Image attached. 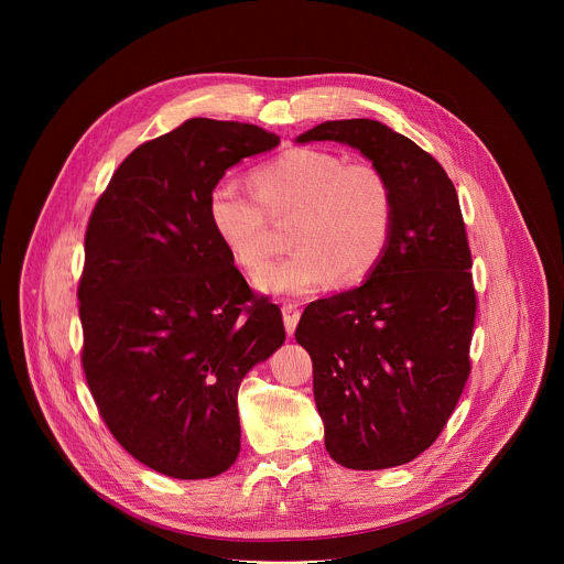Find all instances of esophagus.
Wrapping results in <instances>:
<instances>
[{
    "instance_id": "1",
    "label": "esophagus",
    "mask_w": 564,
    "mask_h": 564,
    "mask_svg": "<svg viewBox=\"0 0 564 564\" xmlns=\"http://www.w3.org/2000/svg\"><path fill=\"white\" fill-rule=\"evenodd\" d=\"M281 312H283V324H285V333L292 337L294 330H296V324H299V305L294 301H283L281 305Z\"/></svg>"
}]
</instances>
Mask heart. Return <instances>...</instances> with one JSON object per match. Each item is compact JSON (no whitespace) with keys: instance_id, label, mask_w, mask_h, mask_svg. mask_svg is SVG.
Returning a JSON list of instances; mask_svg holds the SVG:
<instances>
[{"instance_id":"1","label":"heart","mask_w":564,"mask_h":564,"mask_svg":"<svg viewBox=\"0 0 564 564\" xmlns=\"http://www.w3.org/2000/svg\"><path fill=\"white\" fill-rule=\"evenodd\" d=\"M254 194L223 181L207 196V218L231 259L261 272L272 259V224L288 223L290 254L259 276L274 294H310L337 281L364 283L388 252L394 189L370 160H344L316 147L288 149L250 174Z\"/></svg>"}]
</instances>
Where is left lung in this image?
Segmentation results:
<instances>
[{
    "mask_svg": "<svg viewBox=\"0 0 564 564\" xmlns=\"http://www.w3.org/2000/svg\"><path fill=\"white\" fill-rule=\"evenodd\" d=\"M310 140L359 149L394 189L379 268L312 301L294 333L312 357L326 451L357 470L406 464L444 431L470 375L477 294L457 192L429 151L377 120L321 122L299 135Z\"/></svg>",
    "mask_w": 564,
    "mask_h": 564,
    "instance_id": "8db88e82",
    "label": "left lung"
}]
</instances>
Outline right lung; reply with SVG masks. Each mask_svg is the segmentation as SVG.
I'll return each instance as SVG.
<instances>
[{
	"label": "right lung",
	"instance_id": "add662e5",
	"mask_svg": "<svg viewBox=\"0 0 564 564\" xmlns=\"http://www.w3.org/2000/svg\"><path fill=\"white\" fill-rule=\"evenodd\" d=\"M276 144L254 124L192 118L122 160L87 225L83 370L118 444L170 477L236 462L238 386L285 341L279 305L248 285L207 218L225 170Z\"/></svg>",
	"mask_w": 564,
	"mask_h": 564
}]
</instances>
